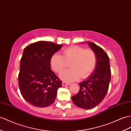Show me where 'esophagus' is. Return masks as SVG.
<instances>
[{
  "label": "esophagus",
  "instance_id": "1",
  "mask_svg": "<svg viewBox=\"0 0 131 131\" xmlns=\"http://www.w3.org/2000/svg\"><path fill=\"white\" fill-rule=\"evenodd\" d=\"M70 84V83H66V82H62V85L63 86H68V85H69Z\"/></svg>",
  "mask_w": 131,
  "mask_h": 131
}]
</instances>
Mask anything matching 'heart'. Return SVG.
<instances>
[{
	"label": "heart",
	"mask_w": 131,
	"mask_h": 131,
	"mask_svg": "<svg viewBox=\"0 0 131 131\" xmlns=\"http://www.w3.org/2000/svg\"><path fill=\"white\" fill-rule=\"evenodd\" d=\"M70 64L68 70L60 75L62 80L71 82L80 78H87L93 72L96 64V56L92 49H85L80 46L66 48L62 52L53 54L51 59V66L53 70L60 73Z\"/></svg>",
	"instance_id": "1"
}]
</instances>
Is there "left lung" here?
Segmentation results:
<instances>
[{
	"label": "left lung",
	"instance_id": "left-lung-1",
	"mask_svg": "<svg viewBox=\"0 0 131 131\" xmlns=\"http://www.w3.org/2000/svg\"><path fill=\"white\" fill-rule=\"evenodd\" d=\"M86 42L94 51L96 56V64L93 74L79 84V93L72 96L75 105L85 109L93 108L104 99L111 81V72L109 59L103 48L89 42Z\"/></svg>",
	"mask_w": 131,
	"mask_h": 131
}]
</instances>
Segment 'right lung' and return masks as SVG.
<instances>
[{"label":"right lung","instance_id":"right-lung-1","mask_svg":"<svg viewBox=\"0 0 131 131\" xmlns=\"http://www.w3.org/2000/svg\"><path fill=\"white\" fill-rule=\"evenodd\" d=\"M62 45L40 41L24 48L20 62L18 84L23 98L29 104L46 107L56 99L62 81L51 69V59Z\"/></svg>","mask_w":131,"mask_h":131}]
</instances>
